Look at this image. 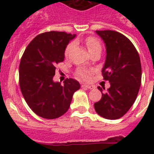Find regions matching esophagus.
<instances>
[{
  "instance_id": "obj_1",
  "label": "esophagus",
  "mask_w": 154,
  "mask_h": 154,
  "mask_svg": "<svg viewBox=\"0 0 154 154\" xmlns=\"http://www.w3.org/2000/svg\"><path fill=\"white\" fill-rule=\"evenodd\" d=\"M82 88H85V89H95V85H85V84H84V85H82Z\"/></svg>"
}]
</instances>
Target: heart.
I'll return each instance as SVG.
<instances>
[{
  "label": "heart",
  "instance_id": "heart-1",
  "mask_svg": "<svg viewBox=\"0 0 154 154\" xmlns=\"http://www.w3.org/2000/svg\"><path fill=\"white\" fill-rule=\"evenodd\" d=\"M85 45H86L87 48L89 50V51H92L95 48H101V45H100V42L96 38H93V37H89L85 39ZM74 47V43H70L67 45L66 48H65V56H68L69 54L70 53V51H72V49ZM77 75L79 76L80 78H82L84 80H89L90 78L91 75V70L86 69H79L76 72Z\"/></svg>",
  "mask_w": 154,
  "mask_h": 154
}]
</instances>
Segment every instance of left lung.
<instances>
[{
    "instance_id": "8db88e82",
    "label": "left lung",
    "mask_w": 154,
    "mask_h": 154,
    "mask_svg": "<svg viewBox=\"0 0 154 154\" xmlns=\"http://www.w3.org/2000/svg\"><path fill=\"white\" fill-rule=\"evenodd\" d=\"M106 45V57L102 74L110 82L106 93L94 104L102 117L117 119L128 112L135 102L141 84L140 58L130 39L119 32L110 30L96 31Z\"/></svg>"
}]
</instances>
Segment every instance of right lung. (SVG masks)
Instances as JSON below:
<instances>
[{"label": "right lung", "mask_w": 154, "mask_h": 154, "mask_svg": "<svg viewBox=\"0 0 154 154\" xmlns=\"http://www.w3.org/2000/svg\"><path fill=\"white\" fill-rule=\"evenodd\" d=\"M75 35L48 31L37 35L24 51L19 65L21 93L31 109L45 119H55L67 112L80 84L66 79L55 82V65L65 58V50Z\"/></svg>", "instance_id": "obj_1"}]
</instances>
